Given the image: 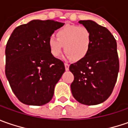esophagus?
<instances>
[{
	"instance_id": "obj_1",
	"label": "esophagus",
	"mask_w": 128,
	"mask_h": 128,
	"mask_svg": "<svg viewBox=\"0 0 128 128\" xmlns=\"http://www.w3.org/2000/svg\"><path fill=\"white\" fill-rule=\"evenodd\" d=\"M65 68H66V70H69V64L65 63Z\"/></svg>"
}]
</instances>
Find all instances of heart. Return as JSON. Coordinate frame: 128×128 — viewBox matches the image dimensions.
<instances>
[{
  "mask_svg": "<svg viewBox=\"0 0 128 128\" xmlns=\"http://www.w3.org/2000/svg\"><path fill=\"white\" fill-rule=\"evenodd\" d=\"M56 38L48 40V47L51 55L59 58L63 46L68 59L80 61L89 53L92 44V35L88 28L78 26H67L56 32Z\"/></svg>",
  "mask_w": 128,
  "mask_h": 128,
  "instance_id": "obj_1",
  "label": "heart"
}]
</instances>
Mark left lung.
I'll use <instances>...</instances> for the list:
<instances>
[{
  "instance_id": "8db88e82",
  "label": "left lung",
  "mask_w": 128,
  "mask_h": 128,
  "mask_svg": "<svg viewBox=\"0 0 128 128\" xmlns=\"http://www.w3.org/2000/svg\"><path fill=\"white\" fill-rule=\"evenodd\" d=\"M90 30L92 44L89 53L70 66L74 76L70 85L72 96L86 106L103 102L111 95L119 72L117 42L111 32L93 20H80Z\"/></svg>"
}]
</instances>
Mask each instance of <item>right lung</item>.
<instances>
[{"label": "right lung", "mask_w": 128, "mask_h": 128, "mask_svg": "<svg viewBox=\"0 0 128 128\" xmlns=\"http://www.w3.org/2000/svg\"><path fill=\"white\" fill-rule=\"evenodd\" d=\"M63 22L32 20L12 31L6 48V76L21 102L43 106L51 100L57 82L66 70L51 55L48 40Z\"/></svg>", "instance_id": "right-lung-1"}]
</instances>
